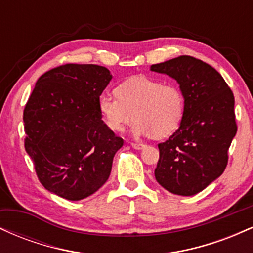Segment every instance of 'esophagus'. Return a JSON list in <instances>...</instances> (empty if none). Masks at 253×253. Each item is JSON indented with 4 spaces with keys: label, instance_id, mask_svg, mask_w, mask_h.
I'll return each instance as SVG.
<instances>
[{
    "label": "esophagus",
    "instance_id": "esophagus-1",
    "mask_svg": "<svg viewBox=\"0 0 253 253\" xmlns=\"http://www.w3.org/2000/svg\"><path fill=\"white\" fill-rule=\"evenodd\" d=\"M130 145H132L133 149H135V150H143L145 147V145L141 143H132Z\"/></svg>",
    "mask_w": 253,
    "mask_h": 253
}]
</instances>
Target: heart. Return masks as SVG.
<instances>
[{
	"mask_svg": "<svg viewBox=\"0 0 253 253\" xmlns=\"http://www.w3.org/2000/svg\"><path fill=\"white\" fill-rule=\"evenodd\" d=\"M117 97L101 95L98 112L107 127L123 132L133 118L132 133L136 136L164 138L178 128L184 114V96L175 84L147 76H134L115 89Z\"/></svg>",
	"mask_w": 253,
	"mask_h": 253,
	"instance_id": "b5f03b06",
	"label": "heart"
}]
</instances>
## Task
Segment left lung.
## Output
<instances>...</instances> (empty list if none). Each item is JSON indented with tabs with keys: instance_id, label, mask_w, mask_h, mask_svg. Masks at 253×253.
<instances>
[{
	"instance_id": "obj_1",
	"label": "left lung",
	"mask_w": 253,
	"mask_h": 253,
	"mask_svg": "<svg viewBox=\"0 0 253 253\" xmlns=\"http://www.w3.org/2000/svg\"><path fill=\"white\" fill-rule=\"evenodd\" d=\"M151 71L178 83L184 114L178 129L158 144L157 182L170 193L191 196L222 175L236 136L234 96L213 66L190 56L153 64Z\"/></svg>"
}]
</instances>
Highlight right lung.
<instances>
[{
	"label": "right lung",
	"instance_id": "obj_1",
	"mask_svg": "<svg viewBox=\"0 0 253 253\" xmlns=\"http://www.w3.org/2000/svg\"><path fill=\"white\" fill-rule=\"evenodd\" d=\"M112 78L104 66L65 64L37 81L26 104V152L42 184L63 199L78 201L100 189L123 147L97 106Z\"/></svg>",
	"mask_w": 253,
	"mask_h": 253
}]
</instances>
